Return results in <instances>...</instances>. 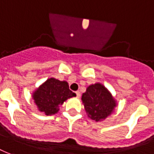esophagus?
<instances>
[{
    "instance_id": "obj_1",
    "label": "esophagus",
    "mask_w": 154,
    "mask_h": 154,
    "mask_svg": "<svg viewBox=\"0 0 154 154\" xmlns=\"http://www.w3.org/2000/svg\"><path fill=\"white\" fill-rule=\"evenodd\" d=\"M75 94H76V97H80V93H79V91H76Z\"/></svg>"
}]
</instances>
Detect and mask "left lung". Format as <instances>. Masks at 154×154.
I'll list each match as a JSON object with an SVG mask.
<instances>
[{"instance_id": "left-lung-1", "label": "left lung", "mask_w": 154, "mask_h": 154, "mask_svg": "<svg viewBox=\"0 0 154 154\" xmlns=\"http://www.w3.org/2000/svg\"><path fill=\"white\" fill-rule=\"evenodd\" d=\"M81 99L88 116L96 122L106 119L116 106L112 94L100 83L89 85Z\"/></svg>"}]
</instances>
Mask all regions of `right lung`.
Segmentation results:
<instances>
[{
  "instance_id": "add662e5",
  "label": "right lung",
  "mask_w": 154,
  "mask_h": 154,
  "mask_svg": "<svg viewBox=\"0 0 154 154\" xmlns=\"http://www.w3.org/2000/svg\"><path fill=\"white\" fill-rule=\"evenodd\" d=\"M75 96V93L69 90L67 82L50 78L33 92L32 99L38 111L51 116L58 112L65 101Z\"/></svg>"
}]
</instances>
